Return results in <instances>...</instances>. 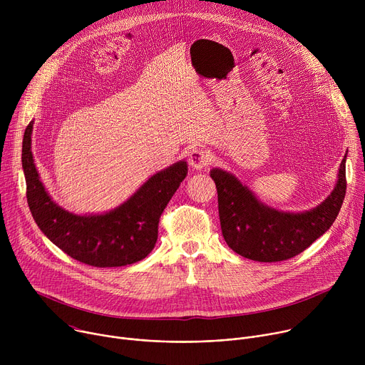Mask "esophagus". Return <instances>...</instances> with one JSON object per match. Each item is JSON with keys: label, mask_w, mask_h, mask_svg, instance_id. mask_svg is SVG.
<instances>
[{"label": "esophagus", "mask_w": 365, "mask_h": 365, "mask_svg": "<svg viewBox=\"0 0 365 365\" xmlns=\"http://www.w3.org/2000/svg\"><path fill=\"white\" fill-rule=\"evenodd\" d=\"M212 162V153L206 148H195L189 155V165L195 170H202Z\"/></svg>", "instance_id": "obj_1"}]
</instances>
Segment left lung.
<instances>
[{
    "label": "left lung",
    "mask_w": 365,
    "mask_h": 365,
    "mask_svg": "<svg viewBox=\"0 0 365 365\" xmlns=\"http://www.w3.org/2000/svg\"><path fill=\"white\" fill-rule=\"evenodd\" d=\"M345 162L346 155L331 195L314 210L297 214L264 205L234 175L212 169L221 230L228 247L259 263L283 262L304 251L331 228L339 214L346 190Z\"/></svg>",
    "instance_id": "left-lung-1"
}]
</instances>
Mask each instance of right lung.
<instances>
[{
  "label": "right lung",
  "mask_w": 365,
  "mask_h": 365,
  "mask_svg": "<svg viewBox=\"0 0 365 365\" xmlns=\"http://www.w3.org/2000/svg\"><path fill=\"white\" fill-rule=\"evenodd\" d=\"M31 121L23 138L27 202L41 232L69 257L93 267H121L145 258L158 241L159 221L187 175L178 162L153 175L115 210L96 215L65 211L46 192L31 153Z\"/></svg>",
  "instance_id": "obj_1"
}]
</instances>
